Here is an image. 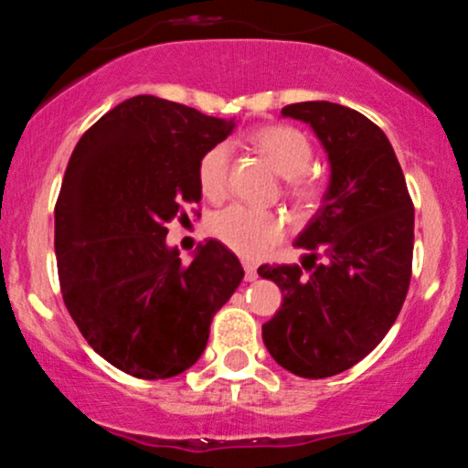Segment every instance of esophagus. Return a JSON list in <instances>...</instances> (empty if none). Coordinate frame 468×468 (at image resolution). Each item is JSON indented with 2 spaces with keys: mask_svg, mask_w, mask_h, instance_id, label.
<instances>
[{
  "mask_svg": "<svg viewBox=\"0 0 468 468\" xmlns=\"http://www.w3.org/2000/svg\"><path fill=\"white\" fill-rule=\"evenodd\" d=\"M244 280L246 282L258 280V269H255L253 264H249V261H244Z\"/></svg>",
  "mask_w": 468,
  "mask_h": 468,
  "instance_id": "34e87169",
  "label": "esophagus"
}]
</instances>
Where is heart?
<instances>
[{
  "mask_svg": "<svg viewBox=\"0 0 468 468\" xmlns=\"http://www.w3.org/2000/svg\"><path fill=\"white\" fill-rule=\"evenodd\" d=\"M250 144L277 176L289 179V193L297 202L309 204L317 197V186L304 176L311 166L313 148L304 133L291 126H264L250 133ZM229 144H215L197 164V182L204 197L222 199L229 188ZM210 233L230 250L249 260L269 253L284 235V222L271 210L229 207L210 219Z\"/></svg>",
  "mask_w": 468,
  "mask_h": 468,
  "instance_id": "b5f03b06",
  "label": "heart"
}]
</instances>
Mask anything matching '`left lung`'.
<instances>
[{
    "label": "left lung",
    "instance_id": "1",
    "mask_svg": "<svg viewBox=\"0 0 468 468\" xmlns=\"http://www.w3.org/2000/svg\"><path fill=\"white\" fill-rule=\"evenodd\" d=\"M282 117L311 126L331 173L320 208L295 239L309 273L297 264L258 269L282 291L280 311L261 326V337L286 371L331 378L367 357L402 309L413 202L391 142L362 112L300 101L284 106Z\"/></svg>",
    "mask_w": 468,
    "mask_h": 468
}]
</instances>
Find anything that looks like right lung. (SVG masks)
<instances>
[{"label":"right lung","mask_w":468,"mask_h":468,"mask_svg":"<svg viewBox=\"0 0 468 468\" xmlns=\"http://www.w3.org/2000/svg\"><path fill=\"white\" fill-rule=\"evenodd\" d=\"M233 128L235 117L137 95L70 155L55 207L61 295L92 351L128 376L191 368L242 282V264L218 239H204L188 264L166 242V226L202 199L199 159Z\"/></svg>","instance_id":"obj_1"}]
</instances>
